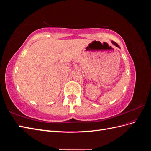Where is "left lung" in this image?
<instances>
[{
  "label": "left lung",
  "mask_w": 151,
  "mask_h": 151,
  "mask_svg": "<svg viewBox=\"0 0 151 151\" xmlns=\"http://www.w3.org/2000/svg\"><path fill=\"white\" fill-rule=\"evenodd\" d=\"M112 42V43H113V45H115L116 47H119V48H120V47H119V46H118V44H117V43H116V42H113V41H112V42Z\"/></svg>",
  "instance_id": "8db88e82"
}]
</instances>
